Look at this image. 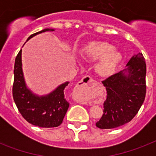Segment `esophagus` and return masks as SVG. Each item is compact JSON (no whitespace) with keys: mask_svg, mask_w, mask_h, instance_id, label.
<instances>
[{"mask_svg":"<svg viewBox=\"0 0 156 156\" xmlns=\"http://www.w3.org/2000/svg\"><path fill=\"white\" fill-rule=\"evenodd\" d=\"M93 82V79L90 78V76H85L83 77L82 79H81L78 83V87H84L87 85H89L90 83H91Z\"/></svg>","mask_w":156,"mask_h":156,"instance_id":"obj_1","label":"esophagus"}]
</instances>
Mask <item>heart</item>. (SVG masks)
Instances as JSON below:
<instances>
[{
  "mask_svg": "<svg viewBox=\"0 0 156 156\" xmlns=\"http://www.w3.org/2000/svg\"><path fill=\"white\" fill-rule=\"evenodd\" d=\"M113 48L108 43L92 41L81 49L80 55L87 61H96L95 73L101 77H107L113 72L121 60V54Z\"/></svg>",
  "mask_w": 156,
  "mask_h": 156,
  "instance_id": "1",
  "label": "heart"
}]
</instances>
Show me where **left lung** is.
<instances>
[{"instance_id": "8db88e82", "label": "left lung", "mask_w": 156, "mask_h": 156, "mask_svg": "<svg viewBox=\"0 0 156 156\" xmlns=\"http://www.w3.org/2000/svg\"><path fill=\"white\" fill-rule=\"evenodd\" d=\"M146 73L145 59L139 53L131 57L126 69L102 82L108 95L98 128H116L135 116L145 100Z\"/></svg>"}]
</instances>
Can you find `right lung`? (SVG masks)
<instances>
[{"label":"right lung","mask_w":156,"mask_h":156,"mask_svg":"<svg viewBox=\"0 0 156 156\" xmlns=\"http://www.w3.org/2000/svg\"><path fill=\"white\" fill-rule=\"evenodd\" d=\"M46 28L28 37L27 40L45 31H53ZM13 85V100L23 118L34 126L43 128L57 127L62 123L69 104L65 98V88L69 82L59 85L47 95L35 94L26 83L22 63V49L16 56Z\"/></svg>","instance_id":"1"}]
</instances>
